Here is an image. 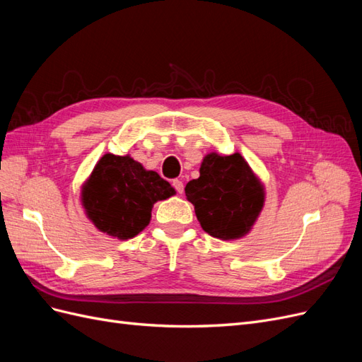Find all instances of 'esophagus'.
<instances>
[{"mask_svg":"<svg viewBox=\"0 0 362 362\" xmlns=\"http://www.w3.org/2000/svg\"><path fill=\"white\" fill-rule=\"evenodd\" d=\"M173 187H175V190H177L180 194H182V192H184V184H182V181L181 180H173Z\"/></svg>","mask_w":362,"mask_h":362,"instance_id":"esophagus-1","label":"esophagus"}]
</instances>
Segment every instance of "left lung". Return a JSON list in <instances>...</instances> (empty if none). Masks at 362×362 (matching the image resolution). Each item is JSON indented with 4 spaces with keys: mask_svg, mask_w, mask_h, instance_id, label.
Instances as JSON below:
<instances>
[{
    "mask_svg": "<svg viewBox=\"0 0 362 362\" xmlns=\"http://www.w3.org/2000/svg\"><path fill=\"white\" fill-rule=\"evenodd\" d=\"M187 201L205 233L221 240L242 238L264 206V185L242 154H206L199 178L185 185Z\"/></svg>",
    "mask_w": 362,
    "mask_h": 362,
    "instance_id": "obj_1",
    "label": "left lung"
}]
</instances>
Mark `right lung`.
Wrapping results in <instances>:
<instances>
[{"mask_svg": "<svg viewBox=\"0 0 362 362\" xmlns=\"http://www.w3.org/2000/svg\"><path fill=\"white\" fill-rule=\"evenodd\" d=\"M175 193L157 172L146 170L129 156L105 154L83 184L81 204L101 233L128 240L149 225L154 204Z\"/></svg>", "mask_w": 362, "mask_h": 362, "instance_id": "1", "label": "right lung"}]
</instances>
